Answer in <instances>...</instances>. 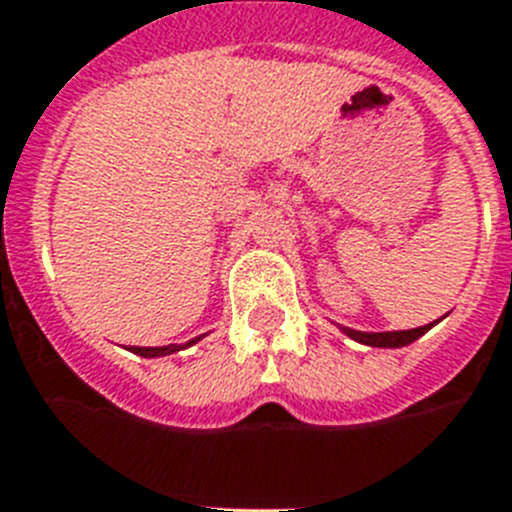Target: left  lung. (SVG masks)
I'll list each match as a JSON object with an SVG mask.
<instances>
[{"label":"left lung","mask_w":512,"mask_h":512,"mask_svg":"<svg viewBox=\"0 0 512 512\" xmlns=\"http://www.w3.org/2000/svg\"><path fill=\"white\" fill-rule=\"evenodd\" d=\"M435 322L425 324V327H415V330H397V332H361V330H350V327H340L350 340L363 342V345H371V348H404L415 342L417 337H422L425 332L433 327Z\"/></svg>","instance_id":"8db88e82"}]
</instances>
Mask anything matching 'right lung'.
<instances>
[{
	"instance_id": "1",
	"label": "right lung",
	"mask_w": 512,
	"mask_h": 512,
	"mask_svg": "<svg viewBox=\"0 0 512 512\" xmlns=\"http://www.w3.org/2000/svg\"><path fill=\"white\" fill-rule=\"evenodd\" d=\"M198 340H201V337H193V340H188L185 345H162V348H136V345H131L128 350L136 355H141V358H159V355H172L182 348H190V345H195Z\"/></svg>"
}]
</instances>
